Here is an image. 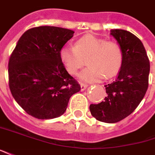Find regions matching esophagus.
<instances>
[{
	"label": "esophagus",
	"mask_w": 155,
	"mask_h": 155,
	"mask_svg": "<svg viewBox=\"0 0 155 155\" xmlns=\"http://www.w3.org/2000/svg\"><path fill=\"white\" fill-rule=\"evenodd\" d=\"M87 87H88V85L87 84H80V88H81V91H84V90H85L86 88H87Z\"/></svg>",
	"instance_id": "34e87169"
}]
</instances>
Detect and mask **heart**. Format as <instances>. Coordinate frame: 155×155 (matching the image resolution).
<instances>
[{
    "label": "heart",
    "instance_id": "heart-1",
    "mask_svg": "<svg viewBox=\"0 0 155 155\" xmlns=\"http://www.w3.org/2000/svg\"><path fill=\"white\" fill-rule=\"evenodd\" d=\"M88 67L80 72V80L98 82L105 78H111L120 70L123 53L120 45L114 41H106L94 35H84L75 44L63 46L60 51V59L70 74L75 75L87 59Z\"/></svg>",
    "mask_w": 155,
    "mask_h": 155
}]
</instances>
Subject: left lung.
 <instances>
[{"instance_id": "1", "label": "left lung", "mask_w": 155, "mask_h": 155, "mask_svg": "<svg viewBox=\"0 0 155 155\" xmlns=\"http://www.w3.org/2000/svg\"><path fill=\"white\" fill-rule=\"evenodd\" d=\"M120 45L123 61L118 77L104 85L107 95L104 101L90 104L92 116L100 121L116 123L132 114L143 99L149 86L150 65L141 40L128 31L111 29Z\"/></svg>"}]
</instances>
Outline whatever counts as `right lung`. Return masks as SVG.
Here are the masks:
<instances>
[{
    "mask_svg": "<svg viewBox=\"0 0 155 155\" xmlns=\"http://www.w3.org/2000/svg\"><path fill=\"white\" fill-rule=\"evenodd\" d=\"M74 31L54 26L27 30L18 41L8 63L9 87L17 103L37 119L63 115L80 85L60 59V51Z\"/></svg>",
    "mask_w": 155,
    "mask_h": 155,
    "instance_id": "add662e5",
    "label": "right lung"
}]
</instances>
